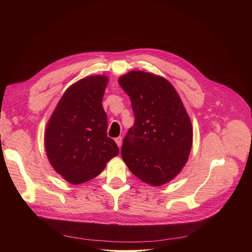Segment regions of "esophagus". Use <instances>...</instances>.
Instances as JSON below:
<instances>
[{"label":"esophagus","mask_w":252,"mask_h":252,"mask_svg":"<svg viewBox=\"0 0 252 252\" xmlns=\"http://www.w3.org/2000/svg\"><path fill=\"white\" fill-rule=\"evenodd\" d=\"M115 143L120 147L121 144H122V137H117V138L115 139Z\"/></svg>","instance_id":"esophagus-1"}]
</instances>
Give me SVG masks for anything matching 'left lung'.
Listing matches in <instances>:
<instances>
[{"mask_svg": "<svg viewBox=\"0 0 252 252\" xmlns=\"http://www.w3.org/2000/svg\"><path fill=\"white\" fill-rule=\"evenodd\" d=\"M128 94L134 125L123 140L121 155L140 180L159 186L185 165L192 146L190 118L174 86L164 77L132 71L118 79Z\"/></svg>", "mask_w": 252, "mask_h": 252, "instance_id": "obj_1", "label": "left lung"}]
</instances>
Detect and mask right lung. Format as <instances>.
Returning <instances> with one entry per match:
<instances>
[{"label":"right lung","mask_w":252,"mask_h":252,"mask_svg":"<svg viewBox=\"0 0 252 252\" xmlns=\"http://www.w3.org/2000/svg\"><path fill=\"white\" fill-rule=\"evenodd\" d=\"M108 78L92 75L71 85L60 99L45 131L44 145L53 169L72 184L97 177L119 154L108 138L102 101Z\"/></svg>","instance_id":"obj_1"}]
</instances>
